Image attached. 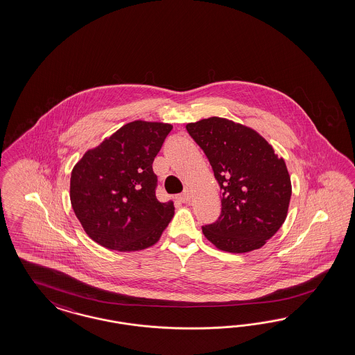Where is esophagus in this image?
Returning a JSON list of instances; mask_svg holds the SVG:
<instances>
[{
    "mask_svg": "<svg viewBox=\"0 0 355 355\" xmlns=\"http://www.w3.org/2000/svg\"><path fill=\"white\" fill-rule=\"evenodd\" d=\"M178 199H180L181 202H183V203L189 202V200L191 199V191H190L189 189H184V190H183V193L178 196Z\"/></svg>",
    "mask_w": 355,
    "mask_h": 355,
    "instance_id": "1",
    "label": "esophagus"
}]
</instances>
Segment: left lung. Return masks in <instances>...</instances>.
Here are the masks:
<instances>
[{"label": "left lung", "mask_w": 355, "mask_h": 355, "mask_svg": "<svg viewBox=\"0 0 355 355\" xmlns=\"http://www.w3.org/2000/svg\"><path fill=\"white\" fill-rule=\"evenodd\" d=\"M203 150L221 193V214L202 226L227 252L260 248L284 224L291 196L286 164L255 130L220 117L186 126Z\"/></svg>", "instance_id": "8db88e82"}]
</instances>
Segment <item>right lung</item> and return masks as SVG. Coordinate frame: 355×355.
<instances>
[{"label": "right lung", "mask_w": 355, "mask_h": 355, "mask_svg": "<svg viewBox=\"0 0 355 355\" xmlns=\"http://www.w3.org/2000/svg\"><path fill=\"white\" fill-rule=\"evenodd\" d=\"M173 126L134 121L87 150L71 172L70 199L78 220L98 245L137 251L155 245L174 215L156 198L152 164Z\"/></svg>", "instance_id": "obj_1"}]
</instances>
